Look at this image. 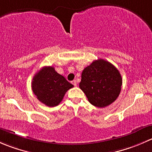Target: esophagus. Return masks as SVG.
Wrapping results in <instances>:
<instances>
[{
  "mask_svg": "<svg viewBox=\"0 0 152 152\" xmlns=\"http://www.w3.org/2000/svg\"><path fill=\"white\" fill-rule=\"evenodd\" d=\"M71 83L73 84V85H74V86H76V85H77V82H76V80H73V81H72V82H71Z\"/></svg>",
  "mask_w": 152,
  "mask_h": 152,
  "instance_id": "34e87169",
  "label": "esophagus"
}]
</instances>
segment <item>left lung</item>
Listing matches in <instances>:
<instances>
[{
	"instance_id": "1",
	"label": "left lung",
	"mask_w": 152,
	"mask_h": 152,
	"mask_svg": "<svg viewBox=\"0 0 152 152\" xmlns=\"http://www.w3.org/2000/svg\"><path fill=\"white\" fill-rule=\"evenodd\" d=\"M122 78L120 72L104 59L93 61L82 73L79 87L89 102L97 107H105L117 99L121 93Z\"/></svg>"
}]
</instances>
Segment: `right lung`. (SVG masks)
Instances as JSON below:
<instances>
[{
  "instance_id": "add662e5",
  "label": "right lung",
  "mask_w": 152,
  "mask_h": 152,
  "mask_svg": "<svg viewBox=\"0 0 152 152\" xmlns=\"http://www.w3.org/2000/svg\"><path fill=\"white\" fill-rule=\"evenodd\" d=\"M73 85L53 67H43L33 78L31 88L38 100L48 107H56Z\"/></svg>"
}]
</instances>
